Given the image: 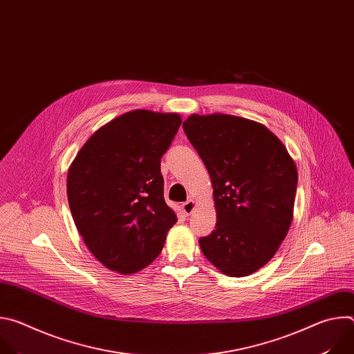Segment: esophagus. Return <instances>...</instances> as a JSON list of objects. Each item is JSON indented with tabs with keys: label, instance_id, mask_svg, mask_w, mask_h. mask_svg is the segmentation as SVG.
<instances>
[{
	"label": "esophagus",
	"instance_id": "1",
	"mask_svg": "<svg viewBox=\"0 0 354 354\" xmlns=\"http://www.w3.org/2000/svg\"><path fill=\"white\" fill-rule=\"evenodd\" d=\"M194 207H196V203H194L193 200H187V201H185V203H182V212H183L186 216H190V214L193 213Z\"/></svg>",
	"mask_w": 354,
	"mask_h": 354
}]
</instances>
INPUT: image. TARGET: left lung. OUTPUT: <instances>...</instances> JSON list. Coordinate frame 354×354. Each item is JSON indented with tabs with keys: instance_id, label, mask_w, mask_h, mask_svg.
<instances>
[{
	"instance_id": "1",
	"label": "left lung",
	"mask_w": 354,
	"mask_h": 354,
	"mask_svg": "<svg viewBox=\"0 0 354 354\" xmlns=\"http://www.w3.org/2000/svg\"><path fill=\"white\" fill-rule=\"evenodd\" d=\"M183 130L214 189L216 230L198 239L224 274L243 277L276 254L292 220L297 168L263 124L230 115H192Z\"/></svg>"
}]
</instances>
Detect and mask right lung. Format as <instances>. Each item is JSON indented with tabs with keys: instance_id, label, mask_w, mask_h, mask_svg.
<instances>
[{
	"instance_id": "obj_1",
	"label": "right lung",
	"mask_w": 354,
	"mask_h": 354,
	"mask_svg": "<svg viewBox=\"0 0 354 354\" xmlns=\"http://www.w3.org/2000/svg\"><path fill=\"white\" fill-rule=\"evenodd\" d=\"M182 119L127 112L99 129L67 175L68 205L80 235L108 269L136 273L162 250L176 223L164 198L161 158Z\"/></svg>"
}]
</instances>
